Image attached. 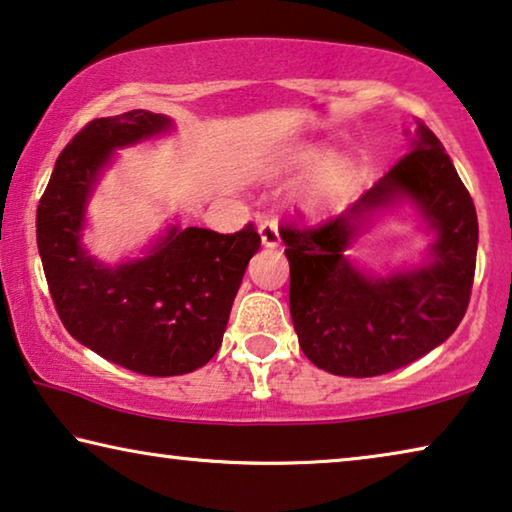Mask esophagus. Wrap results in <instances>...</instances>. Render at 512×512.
Returning a JSON list of instances; mask_svg holds the SVG:
<instances>
[{
	"label": "esophagus",
	"instance_id": "obj_1",
	"mask_svg": "<svg viewBox=\"0 0 512 512\" xmlns=\"http://www.w3.org/2000/svg\"><path fill=\"white\" fill-rule=\"evenodd\" d=\"M259 236H262V243L266 248H278L280 246V232L276 220H264L259 225Z\"/></svg>",
	"mask_w": 512,
	"mask_h": 512
}]
</instances>
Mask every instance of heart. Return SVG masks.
<instances>
[{"label":"heart","mask_w":512,"mask_h":512,"mask_svg":"<svg viewBox=\"0 0 512 512\" xmlns=\"http://www.w3.org/2000/svg\"><path fill=\"white\" fill-rule=\"evenodd\" d=\"M319 164L323 167L319 168ZM315 166L318 170L305 181L299 193L301 207L310 213H329L345 204L347 197L354 193L356 167L349 158H329L324 149L317 147L299 151L292 160L296 172H310Z\"/></svg>","instance_id":"obj_1"}]
</instances>
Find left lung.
I'll return each mask as SVG.
<instances>
[{
    "label": "left lung",
    "instance_id": "1",
    "mask_svg": "<svg viewBox=\"0 0 512 512\" xmlns=\"http://www.w3.org/2000/svg\"><path fill=\"white\" fill-rule=\"evenodd\" d=\"M404 154L368 193L315 227L280 230L289 259V310L303 354L340 377H377L432 352L467 312L478 218L439 137L416 121ZM404 196L438 232L433 262L375 279L344 257L364 218Z\"/></svg>",
    "mask_w": 512,
    "mask_h": 512
}]
</instances>
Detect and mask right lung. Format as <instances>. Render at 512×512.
<instances>
[{"instance_id":"obj_1","label":"right lung","mask_w":512,"mask_h":512,"mask_svg":"<svg viewBox=\"0 0 512 512\" xmlns=\"http://www.w3.org/2000/svg\"><path fill=\"white\" fill-rule=\"evenodd\" d=\"M165 114L94 119L61 151L36 209V243L66 331L91 352L147 377L186 375L218 352L246 266L250 223L218 234L174 225L142 259L103 266L80 246L85 207L112 151L170 131Z\"/></svg>"}]
</instances>
